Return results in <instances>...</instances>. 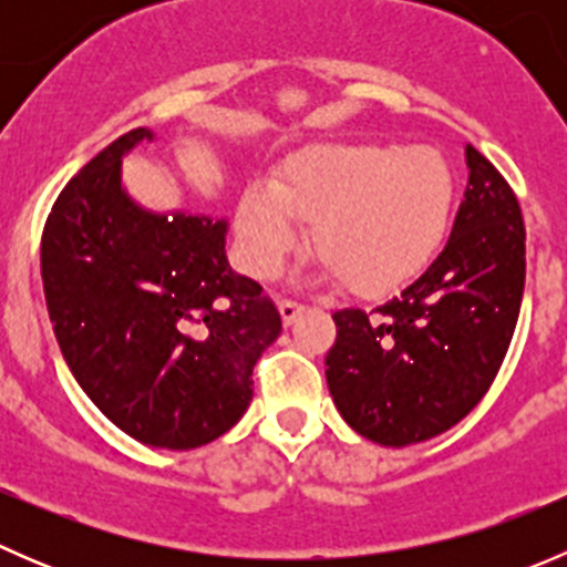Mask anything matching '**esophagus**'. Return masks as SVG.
<instances>
[{
  "instance_id": "34e87169",
  "label": "esophagus",
  "mask_w": 567,
  "mask_h": 567,
  "mask_svg": "<svg viewBox=\"0 0 567 567\" xmlns=\"http://www.w3.org/2000/svg\"><path fill=\"white\" fill-rule=\"evenodd\" d=\"M301 312H305V305H301V301H293V299H282V301H279V316H282L285 326L293 323V320L299 318Z\"/></svg>"
}]
</instances>
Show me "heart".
<instances>
[{
	"label": "heart",
	"mask_w": 567,
	"mask_h": 567,
	"mask_svg": "<svg viewBox=\"0 0 567 567\" xmlns=\"http://www.w3.org/2000/svg\"><path fill=\"white\" fill-rule=\"evenodd\" d=\"M455 177L433 147L318 145L293 153L274 183H251L238 205V247L249 274H279L301 247L302 225L323 277L351 293L409 285L447 233Z\"/></svg>",
	"instance_id": "obj_1"
}]
</instances>
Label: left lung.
Masks as SVG:
<instances>
[{
	"instance_id": "8db88e82",
	"label": "left lung",
	"mask_w": 567,
	"mask_h": 567,
	"mask_svg": "<svg viewBox=\"0 0 567 567\" xmlns=\"http://www.w3.org/2000/svg\"><path fill=\"white\" fill-rule=\"evenodd\" d=\"M466 164L453 233L427 271L373 312L331 316V398L353 431L386 447L425 442L458 425L494 384L522 312V205L472 145Z\"/></svg>"
}]
</instances>
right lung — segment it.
Returning <instances> with one entry per match:
<instances>
[{
	"instance_id": "right-lung-1",
	"label": "right lung",
	"mask_w": 567,
	"mask_h": 567,
	"mask_svg": "<svg viewBox=\"0 0 567 567\" xmlns=\"http://www.w3.org/2000/svg\"><path fill=\"white\" fill-rule=\"evenodd\" d=\"M153 140L134 128L68 181L40 241L56 342L87 398L151 447L194 450L230 431L251 370L282 331L257 282L225 255V221L140 208L120 158Z\"/></svg>"
}]
</instances>
